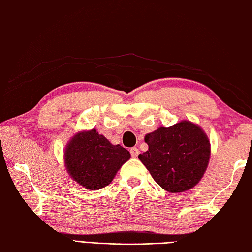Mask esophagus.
I'll return each instance as SVG.
<instances>
[{
    "mask_svg": "<svg viewBox=\"0 0 252 252\" xmlns=\"http://www.w3.org/2000/svg\"><path fill=\"white\" fill-rule=\"evenodd\" d=\"M130 155L132 158H136L138 155H139V150H138V148L133 147V148H130Z\"/></svg>",
    "mask_w": 252,
    "mask_h": 252,
    "instance_id": "obj_1",
    "label": "esophagus"
}]
</instances>
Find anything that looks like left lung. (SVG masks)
Instances as JSON below:
<instances>
[{"label": "left lung", "mask_w": 252, "mask_h": 252, "mask_svg": "<svg viewBox=\"0 0 252 252\" xmlns=\"http://www.w3.org/2000/svg\"><path fill=\"white\" fill-rule=\"evenodd\" d=\"M148 151L138 156L153 179L168 192L196 186L207 171L211 148L201 127L182 121L160 127L145 137Z\"/></svg>", "instance_id": "1"}]
</instances>
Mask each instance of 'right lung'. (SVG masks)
<instances>
[{
    "label": "right lung",
    "instance_id": "obj_1",
    "mask_svg": "<svg viewBox=\"0 0 252 252\" xmlns=\"http://www.w3.org/2000/svg\"><path fill=\"white\" fill-rule=\"evenodd\" d=\"M130 153L112 145L95 129L79 131L65 148V166L69 176L86 189L97 190L111 184Z\"/></svg>",
    "mask_w": 252,
    "mask_h": 252
}]
</instances>
